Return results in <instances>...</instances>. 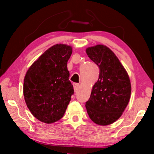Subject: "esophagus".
<instances>
[{
	"label": "esophagus",
	"mask_w": 154,
	"mask_h": 154,
	"mask_svg": "<svg viewBox=\"0 0 154 154\" xmlns=\"http://www.w3.org/2000/svg\"><path fill=\"white\" fill-rule=\"evenodd\" d=\"M73 86H74V90L75 92L77 91L78 89H79V84H76V83H74L73 84Z\"/></svg>",
	"instance_id": "1"
}]
</instances>
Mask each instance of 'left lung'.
Instances as JSON below:
<instances>
[{"label":"left lung","instance_id":"left-lung-1","mask_svg":"<svg viewBox=\"0 0 154 154\" xmlns=\"http://www.w3.org/2000/svg\"><path fill=\"white\" fill-rule=\"evenodd\" d=\"M89 58L99 68V77L92 88L86 108L90 119L108 125L120 118L130 99L128 74L115 54L106 46L86 48Z\"/></svg>","mask_w":154,"mask_h":154}]
</instances>
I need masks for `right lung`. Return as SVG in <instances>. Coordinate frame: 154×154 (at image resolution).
I'll return each instance as SVG.
<instances>
[{"label":"right lung","instance_id":"add662e5","mask_svg":"<svg viewBox=\"0 0 154 154\" xmlns=\"http://www.w3.org/2000/svg\"><path fill=\"white\" fill-rule=\"evenodd\" d=\"M72 47L55 45L46 50L29 68L23 94L31 114L39 121L53 123L64 116L74 94L67 62Z\"/></svg>","mask_w":154,"mask_h":154}]
</instances>
